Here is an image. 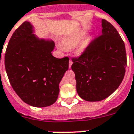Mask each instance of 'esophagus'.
Masks as SVG:
<instances>
[{
	"mask_svg": "<svg viewBox=\"0 0 134 134\" xmlns=\"http://www.w3.org/2000/svg\"><path fill=\"white\" fill-rule=\"evenodd\" d=\"M72 64V62L71 59H70V61H69V68H71Z\"/></svg>",
	"mask_w": 134,
	"mask_h": 134,
	"instance_id": "1",
	"label": "esophagus"
}]
</instances>
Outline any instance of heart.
<instances>
[{
	"instance_id": "obj_1",
	"label": "heart",
	"mask_w": 134,
	"mask_h": 134,
	"mask_svg": "<svg viewBox=\"0 0 134 134\" xmlns=\"http://www.w3.org/2000/svg\"><path fill=\"white\" fill-rule=\"evenodd\" d=\"M85 34V30H83L82 32L79 33V34L66 38H64V39L62 41V47L60 46V47L64 48L66 49H70V48L75 47V45H76V44H78L79 42L81 41V38L84 36ZM87 44V40H85V41H83V42L79 45L77 49H76V52H77V53L79 54V53H83V51H85V49H86Z\"/></svg>"
}]
</instances>
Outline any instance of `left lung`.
I'll return each instance as SVG.
<instances>
[{
    "mask_svg": "<svg viewBox=\"0 0 134 134\" xmlns=\"http://www.w3.org/2000/svg\"><path fill=\"white\" fill-rule=\"evenodd\" d=\"M102 34L79 57L72 58L76 91L82 99L98 102L108 98L124 78L127 56L123 41L110 22L102 20Z\"/></svg>",
    "mask_w": 134,
    "mask_h": 134,
    "instance_id": "obj_1",
    "label": "left lung"
}]
</instances>
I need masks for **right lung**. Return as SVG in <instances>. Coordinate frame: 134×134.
I'll use <instances>...</instances> for the list:
<instances>
[{"mask_svg":"<svg viewBox=\"0 0 134 134\" xmlns=\"http://www.w3.org/2000/svg\"><path fill=\"white\" fill-rule=\"evenodd\" d=\"M30 23L24 21L13 34L4 55V65L13 89L25 103L46 107L58 99L59 84L68 69V57L52 55V41L39 39Z\"/></svg>","mask_w":134,"mask_h":134,"instance_id":"1","label":"right lung"}]
</instances>
